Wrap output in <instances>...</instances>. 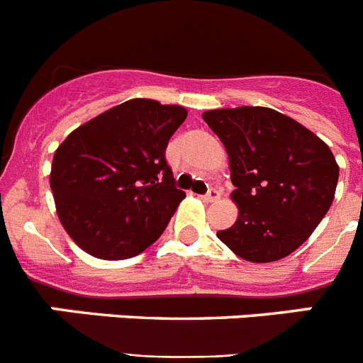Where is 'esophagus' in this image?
Segmentation results:
<instances>
[{
  "label": "esophagus",
  "mask_w": 363,
  "mask_h": 363,
  "mask_svg": "<svg viewBox=\"0 0 363 363\" xmlns=\"http://www.w3.org/2000/svg\"><path fill=\"white\" fill-rule=\"evenodd\" d=\"M201 200H203V201L220 200V191H216V189H209V192H207L205 196H201Z\"/></svg>",
  "instance_id": "34e87169"
}]
</instances>
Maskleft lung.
<instances>
[{"label":"left lung","instance_id":"1","mask_svg":"<svg viewBox=\"0 0 363 363\" xmlns=\"http://www.w3.org/2000/svg\"><path fill=\"white\" fill-rule=\"evenodd\" d=\"M229 156L234 225L216 236L240 258L269 264L309 238L335 200L338 163L314 133L269 107L201 114Z\"/></svg>","mask_w":363,"mask_h":363}]
</instances>
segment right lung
<instances>
[{
	"label": "right lung",
	"mask_w": 363,
	"mask_h": 363,
	"mask_svg": "<svg viewBox=\"0 0 363 363\" xmlns=\"http://www.w3.org/2000/svg\"><path fill=\"white\" fill-rule=\"evenodd\" d=\"M185 118L182 105L134 98L79 125L57 147L50 169L56 213L86 255L133 258L162 236L185 198L165 162Z\"/></svg>",
	"instance_id": "add662e5"
}]
</instances>
